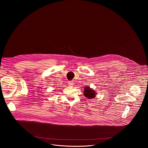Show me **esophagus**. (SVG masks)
Masks as SVG:
<instances>
[{"label": "esophagus", "instance_id": "34e87169", "mask_svg": "<svg viewBox=\"0 0 148 148\" xmlns=\"http://www.w3.org/2000/svg\"><path fill=\"white\" fill-rule=\"evenodd\" d=\"M68 84H69V85H70V86H72V85H73V84H74V83L72 81L68 82Z\"/></svg>", "mask_w": 148, "mask_h": 148}]
</instances>
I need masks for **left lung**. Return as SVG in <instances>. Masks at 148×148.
Returning a JSON list of instances; mask_svg holds the SVG:
<instances>
[{"instance_id": "8db88e82", "label": "left lung", "mask_w": 148, "mask_h": 148, "mask_svg": "<svg viewBox=\"0 0 148 148\" xmlns=\"http://www.w3.org/2000/svg\"><path fill=\"white\" fill-rule=\"evenodd\" d=\"M84 95L86 98L92 99L95 97L96 93V91L93 90V89L90 88L89 86H85L84 90Z\"/></svg>"}]
</instances>
